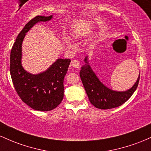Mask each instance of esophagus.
I'll use <instances>...</instances> for the list:
<instances>
[{
    "label": "esophagus",
    "instance_id": "34e87169",
    "mask_svg": "<svg viewBox=\"0 0 151 151\" xmlns=\"http://www.w3.org/2000/svg\"><path fill=\"white\" fill-rule=\"evenodd\" d=\"M70 65L73 68H79V67H80V63H79L78 60H74L71 62Z\"/></svg>",
    "mask_w": 151,
    "mask_h": 151
}]
</instances>
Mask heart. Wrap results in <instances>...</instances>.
Returning <instances> with one entry per match:
<instances>
[{
    "label": "heart",
    "instance_id": "b5f03b06",
    "mask_svg": "<svg viewBox=\"0 0 151 151\" xmlns=\"http://www.w3.org/2000/svg\"><path fill=\"white\" fill-rule=\"evenodd\" d=\"M64 41H65V43H66V45H68V47L70 48H73L74 47H75V45H74V43H73L72 41L70 40L69 38H68L65 37V38H64Z\"/></svg>",
    "mask_w": 151,
    "mask_h": 151
}]
</instances>
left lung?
I'll list each match as a JSON object with an SVG mask.
<instances>
[{"label":"left lung","mask_w":151,"mask_h":151,"mask_svg":"<svg viewBox=\"0 0 151 151\" xmlns=\"http://www.w3.org/2000/svg\"><path fill=\"white\" fill-rule=\"evenodd\" d=\"M86 64L81 68L80 77L88 96L90 102L99 109H111L121 106L131 97L136 90L140 80L138 76L134 86L124 92L114 91L105 86L91 68L88 62V57L85 58Z\"/></svg>","instance_id":"obj_1"}]
</instances>
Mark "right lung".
<instances>
[{
	"label": "right lung",
	"mask_w": 151,
	"mask_h": 151,
	"mask_svg": "<svg viewBox=\"0 0 151 151\" xmlns=\"http://www.w3.org/2000/svg\"><path fill=\"white\" fill-rule=\"evenodd\" d=\"M52 16H37L30 20L18 34L10 57V73L17 93L25 104L40 111H51L61 103L64 95V77L70 60L58 59L46 71L33 75L22 67L21 45L25 33L35 23L50 21Z\"/></svg>",
	"instance_id": "right-lung-1"
}]
</instances>
